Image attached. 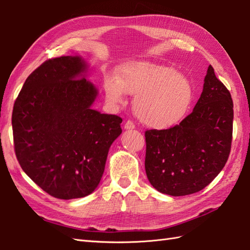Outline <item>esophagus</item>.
Segmentation results:
<instances>
[{"mask_svg":"<svg viewBox=\"0 0 250 250\" xmlns=\"http://www.w3.org/2000/svg\"><path fill=\"white\" fill-rule=\"evenodd\" d=\"M124 128H125V129H134V128H135L134 122H131L130 120L127 121L126 123L124 124Z\"/></svg>","mask_w":250,"mask_h":250,"instance_id":"1","label":"esophagus"}]
</instances>
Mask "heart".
Segmentation results:
<instances>
[{
	"label": "heart",
	"mask_w": 250,
	"mask_h": 250,
	"mask_svg": "<svg viewBox=\"0 0 250 250\" xmlns=\"http://www.w3.org/2000/svg\"><path fill=\"white\" fill-rule=\"evenodd\" d=\"M111 104L123 103L125 93L135 96V111L144 124L169 128L182 121L189 109L193 88L186 76L169 66L129 63L121 68L120 79L109 76L104 83Z\"/></svg>",
	"instance_id": "1"
}]
</instances>
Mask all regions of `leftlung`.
I'll list each match as a JSON object with an SVG mask.
<instances>
[{
	"mask_svg": "<svg viewBox=\"0 0 250 250\" xmlns=\"http://www.w3.org/2000/svg\"><path fill=\"white\" fill-rule=\"evenodd\" d=\"M233 102L208 66L203 91L192 112L168 129L146 131V172L166 195H191L208 186L229 158Z\"/></svg>",
	"mask_w": 250,
	"mask_h": 250,
	"instance_id": "8db88e82",
	"label": "left lung"
}]
</instances>
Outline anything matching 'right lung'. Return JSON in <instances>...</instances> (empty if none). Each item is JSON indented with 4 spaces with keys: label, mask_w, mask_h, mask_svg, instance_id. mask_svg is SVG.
I'll list each match as a JSON object with an SVG mask.
<instances>
[{
    "label": "right lung",
    "mask_w": 250,
    "mask_h": 250,
    "mask_svg": "<svg viewBox=\"0 0 250 250\" xmlns=\"http://www.w3.org/2000/svg\"><path fill=\"white\" fill-rule=\"evenodd\" d=\"M79 57L45 61L27 77L14 104L16 157L26 175L63 200L90 195L104 173L122 119L91 106L97 90Z\"/></svg>",
    "instance_id": "right-lung-1"
}]
</instances>
